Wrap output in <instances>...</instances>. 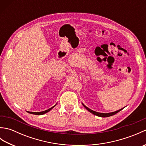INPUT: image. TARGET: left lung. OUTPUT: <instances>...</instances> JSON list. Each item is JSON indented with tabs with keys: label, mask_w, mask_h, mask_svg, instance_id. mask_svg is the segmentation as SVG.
<instances>
[{
	"label": "left lung",
	"mask_w": 146,
	"mask_h": 146,
	"mask_svg": "<svg viewBox=\"0 0 146 146\" xmlns=\"http://www.w3.org/2000/svg\"><path fill=\"white\" fill-rule=\"evenodd\" d=\"M82 105H83V107H84L86 110H87L88 111H90V112H91L92 113L95 115H97V116H98V117H110V116H111V115H113L116 114L117 113L119 112V111H120L121 110L123 109V108H121V109H120V110H117V111H113V112L105 113H100V112H97V111H94V110H91V109H90V108H88L87 107H86L85 105L84 104H82Z\"/></svg>",
	"instance_id": "obj_1"
}]
</instances>
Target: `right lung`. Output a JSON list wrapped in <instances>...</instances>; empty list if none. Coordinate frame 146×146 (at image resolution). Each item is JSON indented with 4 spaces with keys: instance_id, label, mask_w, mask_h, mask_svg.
Instances as JSON below:
<instances>
[{
    "instance_id": "right-lung-1",
    "label": "right lung",
    "mask_w": 146,
    "mask_h": 146,
    "mask_svg": "<svg viewBox=\"0 0 146 146\" xmlns=\"http://www.w3.org/2000/svg\"><path fill=\"white\" fill-rule=\"evenodd\" d=\"M55 105H54V106L52 107H51V108H49V109H48V110H45V111H40V112H32V111H28V112H29V113H32V114H35V115H43V114H44V113H46L48 112L49 111H50L52 108H54V107H55Z\"/></svg>"
}]
</instances>
